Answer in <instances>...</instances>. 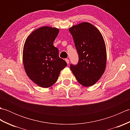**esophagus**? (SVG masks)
Wrapping results in <instances>:
<instances>
[{"instance_id":"obj_1","label":"esophagus","mask_w":130,"mask_h":130,"mask_svg":"<svg viewBox=\"0 0 130 130\" xmlns=\"http://www.w3.org/2000/svg\"><path fill=\"white\" fill-rule=\"evenodd\" d=\"M65 61H66V62H67V63H68V64H69V59H66Z\"/></svg>"}]
</instances>
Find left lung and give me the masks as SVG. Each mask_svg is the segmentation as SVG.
<instances>
[{
    "label": "left lung",
    "instance_id": "1",
    "mask_svg": "<svg viewBox=\"0 0 130 130\" xmlns=\"http://www.w3.org/2000/svg\"><path fill=\"white\" fill-rule=\"evenodd\" d=\"M79 56L78 63L70 65V69L81 85L89 87L95 84L104 73L107 52L101 33L93 24L83 22L69 29Z\"/></svg>",
    "mask_w": 130,
    "mask_h": 130
}]
</instances>
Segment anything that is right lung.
Returning a JSON list of instances; mask_svg holds the SVG:
<instances>
[{"label":"right lung","mask_w":130,"mask_h":130,"mask_svg":"<svg viewBox=\"0 0 130 130\" xmlns=\"http://www.w3.org/2000/svg\"><path fill=\"white\" fill-rule=\"evenodd\" d=\"M59 32V29L54 27H40L32 32L24 43V70L29 78L39 87H51L57 81L61 70L67 66L53 45Z\"/></svg>","instance_id":"add662e5"}]
</instances>
